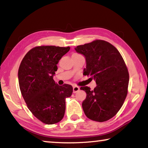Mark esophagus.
<instances>
[{"instance_id": "obj_1", "label": "esophagus", "mask_w": 148, "mask_h": 148, "mask_svg": "<svg viewBox=\"0 0 148 148\" xmlns=\"http://www.w3.org/2000/svg\"><path fill=\"white\" fill-rule=\"evenodd\" d=\"M79 90V87L77 86H74L73 87V92L74 93H76V92H77Z\"/></svg>"}]
</instances>
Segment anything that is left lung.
<instances>
[{
	"instance_id": "8db88e82",
	"label": "left lung",
	"mask_w": 148,
	"mask_h": 148,
	"mask_svg": "<svg viewBox=\"0 0 148 148\" xmlns=\"http://www.w3.org/2000/svg\"><path fill=\"white\" fill-rule=\"evenodd\" d=\"M75 49L86 57L84 75L91 76L89 79L97 83L93 90L87 86L80 87L87 94L82 102L84 113L92 121H108L119 112L128 92L126 64L118 50L105 40H95Z\"/></svg>"
}]
</instances>
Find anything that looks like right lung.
<instances>
[{
  "mask_svg": "<svg viewBox=\"0 0 148 148\" xmlns=\"http://www.w3.org/2000/svg\"><path fill=\"white\" fill-rule=\"evenodd\" d=\"M70 47L40 46L27 52L19 65L20 91L31 113L45 124L52 125L63 118L65 99L73 92L72 86H59L53 80L57 64Z\"/></svg>",
  "mask_w": 148,
  "mask_h": 148,
  "instance_id": "obj_1",
  "label": "right lung"
}]
</instances>
